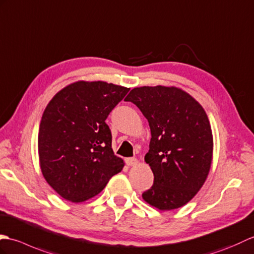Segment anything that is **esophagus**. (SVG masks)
Here are the masks:
<instances>
[{
	"label": "esophagus",
	"mask_w": 254,
	"mask_h": 254,
	"mask_svg": "<svg viewBox=\"0 0 254 254\" xmlns=\"http://www.w3.org/2000/svg\"><path fill=\"white\" fill-rule=\"evenodd\" d=\"M125 162L128 166H134L138 164V160L136 159V157H127Z\"/></svg>",
	"instance_id": "obj_1"
}]
</instances>
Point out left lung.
<instances>
[{"instance_id":"obj_1","label":"left lung","mask_w":254,"mask_h":254,"mask_svg":"<svg viewBox=\"0 0 254 254\" xmlns=\"http://www.w3.org/2000/svg\"><path fill=\"white\" fill-rule=\"evenodd\" d=\"M125 101L138 106L151 129L144 160L154 182L143 200L162 211L188 203L203 186L212 163L213 137L203 108L175 87L134 88Z\"/></svg>"}]
</instances>
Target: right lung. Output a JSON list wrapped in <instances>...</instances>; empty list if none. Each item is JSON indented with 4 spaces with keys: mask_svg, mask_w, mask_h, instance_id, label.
I'll return each instance as SVG.
<instances>
[{
    "mask_svg": "<svg viewBox=\"0 0 254 254\" xmlns=\"http://www.w3.org/2000/svg\"><path fill=\"white\" fill-rule=\"evenodd\" d=\"M128 91L104 81H78L50 101L39 128V159L44 178L62 198H92L123 170L105 120Z\"/></svg>",
    "mask_w": 254,
    "mask_h": 254,
    "instance_id": "1",
    "label": "right lung"
}]
</instances>
